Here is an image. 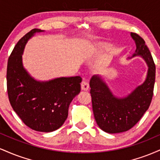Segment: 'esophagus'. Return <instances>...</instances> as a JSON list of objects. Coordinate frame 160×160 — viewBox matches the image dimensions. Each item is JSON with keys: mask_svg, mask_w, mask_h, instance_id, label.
<instances>
[{"mask_svg": "<svg viewBox=\"0 0 160 160\" xmlns=\"http://www.w3.org/2000/svg\"><path fill=\"white\" fill-rule=\"evenodd\" d=\"M89 85L86 81H82L81 82V89L84 91H87L89 89Z\"/></svg>", "mask_w": 160, "mask_h": 160, "instance_id": "34e87169", "label": "esophagus"}]
</instances>
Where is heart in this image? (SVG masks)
<instances>
[{"mask_svg": "<svg viewBox=\"0 0 160 160\" xmlns=\"http://www.w3.org/2000/svg\"><path fill=\"white\" fill-rule=\"evenodd\" d=\"M108 49H109V46L106 44V43H102V44L98 46V50L100 52H102L104 50H107Z\"/></svg>", "mask_w": 160, "mask_h": 160, "instance_id": "b5f03b06", "label": "heart"}]
</instances>
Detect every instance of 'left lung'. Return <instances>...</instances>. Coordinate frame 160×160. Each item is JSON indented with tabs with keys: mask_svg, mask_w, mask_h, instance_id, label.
<instances>
[{
	"mask_svg": "<svg viewBox=\"0 0 160 160\" xmlns=\"http://www.w3.org/2000/svg\"><path fill=\"white\" fill-rule=\"evenodd\" d=\"M136 50L132 57L141 56L148 66L144 82L127 96L116 97L102 77L94 75L89 82L95 120L101 129L108 133L129 130L141 120L151 103L155 83L156 67L149 49L142 38L131 33Z\"/></svg>",
	"mask_w": 160,
	"mask_h": 160,
	"instance_id": "1",
	"label": "left lung"
}]
</instances>
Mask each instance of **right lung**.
<instances>
[{
    "label": "right lung",
    "mask_w": 160,
    "mask_h": 160,
    "mask_svg": "<svg viewBox=\"0 0 160 160\" xmlns=\"http://www.w3.org/2000/svg\"><path fill=\"white\" fill-rule=\"evenodd\" d=\"M42 32L44 31L32 29L11 52L7 69V94L13 111L27 126L50 132L61 127L67 119L70 104L80 92L82 78L76 76L38 81L28 73L22 65L24 49L35 33Z\"/></svg>",
    "instance_id": "add662e5"
}]
</instances>
